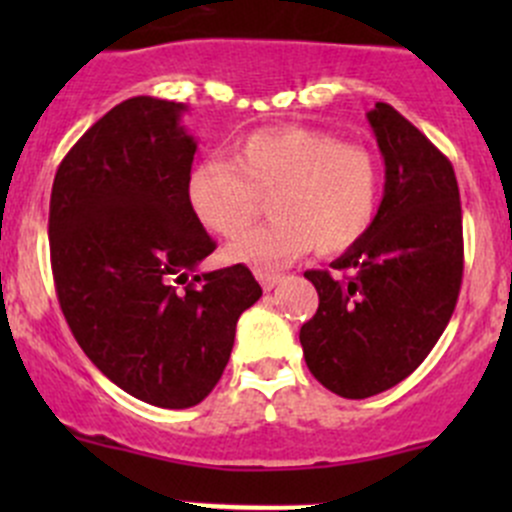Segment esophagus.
<instances>
[{
  "instance_id": "34e87169",
  "label": "esophagus",
  "mask_w": 512,
  "mask_h": 512,
  "mask_svg": "<svg viewBox=\"0 0 512 512\" xmlns=\"http://www.w3.org/2000/svg\"><path fill=\"white\" fill-rule=\"evenodd\" d=\"M257 282H260V287L265 289V292H270V289L277 287V282L282 280L280 275H275V272H255Z\"/></svg>"
}]
</instances>
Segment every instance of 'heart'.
<instances>
[{"instance_id": "heart-1", "label": "heart", "mask_w": 512, "mask_h": 512, "mask_svg": "<svg viewBox=\"0 0 512 512\" xmlns=\"http://www.w3.org/2000/svg\"><path fill=\"white\" fill-rule=\"evenodd\" d=\"M260 197L271 198L276 220L232 242L227 262L277 270L314 245L324 255L344 252L371 230L379 213V158L332 133L285 126L240 138L232 163L208 158L190 170V210L225 240L251 224Z\"/></svg>"}]
</instances>
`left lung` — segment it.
<instances>
[{
	"label": "left lung",
	"instance_id": "8db88e82",
	"mask_svg": "<svg viewBox=\"0 0 512 512\" xmlns=\"http://www.w3.org/2000/svg\"><path fill=\"white\" fill-rule=\"evenodd\" d=\"M384 156V198L371 230L307 270L317 314L302 324L304 361L322 386L366 399L404 381L446 329L463 277L461 195L451 160L389 103L369 113Z\"/></svg>",
	"mask_w": 512,
	"mask_h": 512
}]
</instances>
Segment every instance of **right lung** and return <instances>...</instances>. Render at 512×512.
Masks as SVG:
<instances>
[{"label": "right lung", "instance_id": "obj_1", "mask_svg": "<svg viewBox=\"0 0 512 512\" xmlns=\"http://www.w3.org/2000/svg\"><path fill=\"white\" fill-rule=\"evenodd\" d=\"M185 103L133 96L56 170L49 247L61 312L126 394L190 409L223 376L240 314L262 297L245 265L198 272L215 250L188 203Z\"/></svg>", "mask_w": 512, "mask_h": 512}]
</instances>
